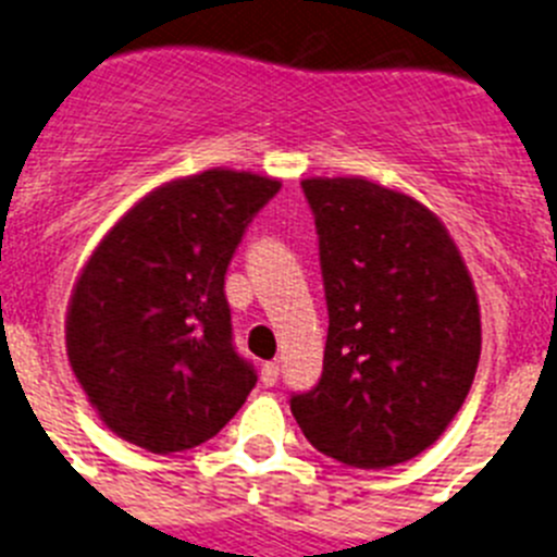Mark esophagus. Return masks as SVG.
Instances as JSON below:
<instances>
[{"label":"esophagus","instance_id":"1","mask_svg":"<svg viewBox=\"0 0 557 557\" xmlns=\"http://www.w3.org/2000/svg\"><path fill=\"white\" fill-rule=\"evenodd\" d=\"M278 372H282L278 361H264V364H262V384L273 386L275 381H278Z\"/></svg>","mask_w":557,"mask_h":557}]
</instances>
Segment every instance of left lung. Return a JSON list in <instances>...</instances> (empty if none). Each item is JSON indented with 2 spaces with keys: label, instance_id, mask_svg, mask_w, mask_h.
Wrapping results in <instances>:
<instances>
[{
  "label": "left lung",
  "instance_id": "8db88e82",
  "mask_svg": "<svg viewBox=\"0 0 557 557\" xmlns=\"http://www.w3.org/2000/svg\"><path fill=\"white\" fill-rule=\"evenodd\" d=\"M320 234L323 379L289 400L342 467L386 469L436 442L475 381L481 306L436 212L364 176L300 182Z\"/></svg>",
  "mask_w": 557,
  "mask_h": 557
}]
</instances>
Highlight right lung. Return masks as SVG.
Instances as JSON below:
<instances>
[{"instance_id":"add662e5","label":"right lung","mask_w":557,"mask_h":557,"mask_svg":"<svg viewBox=\"0 0 557 557\" xmlns=\"http://www.w3.org/2000/svg\"><path fill=\"white\" fill-rule=\"evenodd\" d=\"M273 176L209 168L135 201L82 264L65 354L99 420L149 453L190 450L239 411L257 372L232 345L223 295Z\"/></svg>"}]
</instances>
